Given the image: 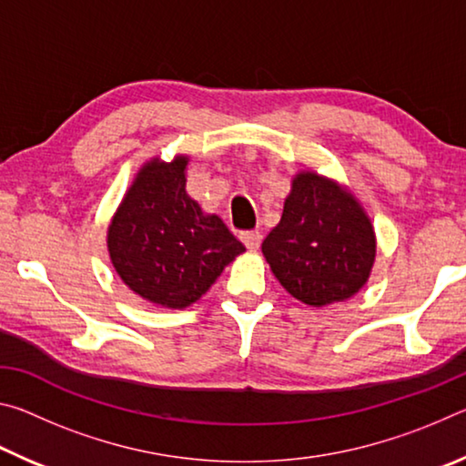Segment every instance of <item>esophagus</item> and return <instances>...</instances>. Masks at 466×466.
<instances>
[{"mask_svg":"<svg viewBox=\"0 0 466 466\" xmlns=\"http://www.w3.org/2000/svg\"><path fill=\"white\" fill-rule=\"evenodd\" d=\"M240 240L244 242V247H247L248 250H258V247H261L263 236H261V232L250 230V232H242Z\"/></svg>","mask_w":466,"mask_h":466,"instance_id":"1","label":"esophagus"}]
</instances>
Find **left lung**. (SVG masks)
<instances>
[{
  "label": "left lung",
  "mask_w": 466,
  "mask_h": 466,
  "mask_svg": "<svg viewBox=\"0 0 466 466\" xmlns=\"http://www.w3.org/2000/svg\"><path fill=\"white\" fill-rule=\"evenodd\" d=\"M263 255L286 291L320 309L356 296L376 258L368 214L347 188L312 170L298 172Z\"/></svg>",
  "instance_id": "8db88e82"
}]
</instances>
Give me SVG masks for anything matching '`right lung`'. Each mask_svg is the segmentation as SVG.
Returning <instances> with one entry per match:
<instances>
[{
	"label": "right lung",
	"instance_id": "add662e5",
	"mask_svg": "<svg viewBox=\"0 0 466 466\" xmlns=\"http://www.w3.org/2000/svg\"><path fill=\"white\" fill-rule=\"evenodd\" d=\"M187 156L154 157L110 219L106 247L125 286L164 309H187L211 288L244 244L187 195Z\"/></svg>",
	"mask_w": 466,
	"mask_h": 466
}]
</instances>
